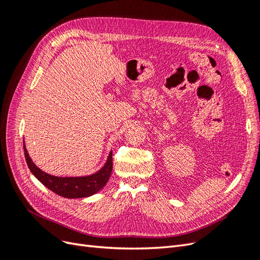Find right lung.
Here are the masks:
<instances>
[{
	"mask_svg": "<svg viewBox=\"0 0 260 260\" xmlns=\"http://www.w3.org/2000/svg\"><path fill=\"white\" fill-rule=\"evenodd\" d=\"M23 152H25L27 165L32 175L49 190L66 199L89 198L98 193L106 185L113 170V152L109 153L105 165L99 171L84 177H56L46 174L38 168L30 158L25 143H23Z\"/></svg>",
	"mask_w": 260,
	"mask_h": 260,
	"instance_id": "obj_1",
	"label": "right lung"
}]
</instances>
